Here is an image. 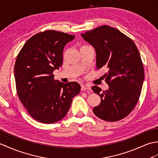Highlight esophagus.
<instances>
[{
  "label": "esophagus",
  "mask_w": 158,
  "mask_h": 158,
  "mask_svg": "<svg viewBox=\"0 0 158 158\" xmlns=\"http://www.w3.org/2000/svg\"><path fill=\"white\" fill-rule=\"evenodd\" d=\"M81 90L82 91H85V90L89 91V90H91V87L87 86V85H81Z\"/></svg>",
  "instance_id": "1"
}]
</instances>
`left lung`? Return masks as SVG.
Listing matches in <instances>:
<instances>
[{
	"instance_id": "8db88e82",
	"label": "left lung",
	"mask_w": 158,
	"mask_h": 158,
	"mask_svg": "<svg viewBox=\"0 0 158 158\" xmlns=\"http://www.w3.org/2000/svg\"><path fill=\"white\" fill-rule=\"evenodd\" d=\"M96 52V69H104L108 90L97 85L91 89L101 98L94 113L102 120L115 122L125 118L140 97L144 68L137 48L130 38L118 29L102 25L81 34Z\"/></svg>"
}]
</instances>
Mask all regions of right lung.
<instances>
[{
	"label": "right lung",
	"mask_w": 158,
	"mask_h": 158,
	"mask_svg": "<svg viewBox=\"0 0 158 158\" xmlns=\"http://www.w3.org/2000/svg\"><path fill=\"white\" fill-rule=\"evenodd\" d=\"M75 35L46 30L33 35L18 54L14 73L17 96L31 117L51 124L67 115L81 86L60 83L53 72L62 66L64 48Z\"/></svg>",
	"instance_id": "1"
}]
</instances>
